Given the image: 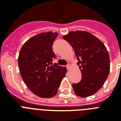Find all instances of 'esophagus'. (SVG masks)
<instances>
[{"label":"esophagus","instance_id":"obj_1","mask_svg":"<svg viewBox=\"0 0 121 121\" xmlns=\"http://www.w3.org/2000/svg\"><path fill=\"white\" fill-rule=\"evenodd\" d=\"M70 68H71V65H70V64H68L66 65V68H67L68 70H70Z\"/></svg>","mask_w":121,"mask_h":121}]
</instances>
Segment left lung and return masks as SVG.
I'll return each mask as SVG.
<instances>
[{"instance_id":"8db88e82","label":"left lung","mask_w":121,"mask_h":121,"mask_svg":"<svg viewBox=\"0 0 121 121\" xmlns=\"http://www.w3.org/2000/svg\"><path fill=\"white\" fill-rule=\"evenodd\" d=\"M63 38L73 48L82 73L80 82L72 85L74 92L80 97L94 95L103 86L110 72L107 48L99 39L86 31H70Z\"/></svg>"}]
</instances>
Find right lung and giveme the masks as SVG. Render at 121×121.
I'll use <instances>...</instances> for the list:
<instances>
[{"label":"right lung","mask_w":121,"mask_h":121,"mask_svg":"<svg viewBox=\"0 0 121 121\" xmlns=\"http://www.w3.org/2000/svg\"><path fill=\"white\" fill-rule=\"evenodd\" d=\"M57 33H41L29 39L22 46L18 65L23 81L29 90L42 98L56 95L66 67L53 63L55 58L52 46Z\"/></svg>","instance_id":"1"}]
</instances>
